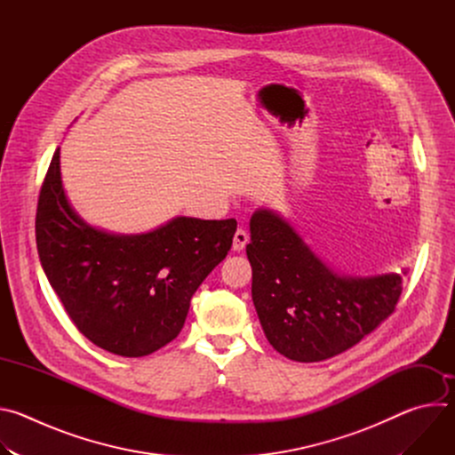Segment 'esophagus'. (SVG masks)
Masks as SVG:
<instances>
[{
    "mask_svg": "<svg viewBox=\"0 0 455 455\" xmlns=\"http://www.w3.org/2000/svg\"><path fill=\"white\" fill-rule=\"evenodd\" d=\"M248 239H250V237H248V232L243 230V228H237L235 234H234V241H232L234 251H241V250L246 246Z\"/></svg>",
    "mask_w": 455,
    "mask_h": 455,
    "instance_id": "1",
    "label": "esophagus"
}]
</instances>
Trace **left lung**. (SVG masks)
<instances>
[{
	"label": "left lung",
	"instance_id": "1",
	"mask_svg": "<svg viewBox=\"0 0 455 455\" xmlns=\"http://www.w3.org/2000/svg\"><path fill=\"white\" fill-rule=\"evenodd\" d=\"M246 255L263 331L295 362H322L356 346L393 315L402 295L398 274L339 275L270 209L251 214Z\"/></svg>",
	"mask_w": 455,
	"mask_h": 455
}]
</instances>
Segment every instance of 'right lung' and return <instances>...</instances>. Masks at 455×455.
Segmentation results:
<instances>
[{
    "label": "right lung",
    "mask_w": 455,
    "mask_h": 455,
    "mask_svg": "<svg viewBox=\"0 0 455 455\" xmlns=\"http://www.w3.org/2000/svg\"><path fill=\"white\" fill-rule=\"evenodd\" d=\"M59 158L57 148L37 202L41 267L90 342L125 358L148 356L178 337L194 291L227 257L237 223L178 216L146 234L95 228L68 204Z\"/></svg>",
    "instance_id": "add662e5"
}]
</instances>
